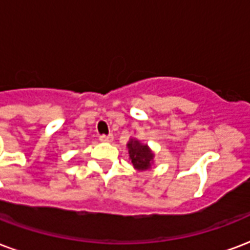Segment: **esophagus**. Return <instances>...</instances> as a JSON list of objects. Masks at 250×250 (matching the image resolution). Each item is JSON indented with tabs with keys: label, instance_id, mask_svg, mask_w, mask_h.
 Listing matches in <instances>:
<instances>
[{
	"label": "esophagus",
	"instance_id": "34e87169",
	"mask_svg": "<svg viewBox=\"0 0 250 250\" xmlns=\"http://www.w3.org/2000/svg\"><path fill=\"white\" fill-rule=\"evenodd\" d=\"M99 140H101L102 143H111L114 140V136L112 135H102Z\"/></svg>",
	"mask_w": 250,
	"mask_h": 250
}]
</instances>
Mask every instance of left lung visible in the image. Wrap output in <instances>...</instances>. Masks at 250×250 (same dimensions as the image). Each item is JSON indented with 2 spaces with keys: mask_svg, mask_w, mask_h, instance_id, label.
Listing matches in <instances>:
<instances>
[{
  "mask_svg": "<svg viewBox=\"0 0 250 250\" xmlns=\"http://www.w3.org/2000/svg\"><path fill=\"white\" fill-rule=\"evenodd\" d=\"M127 149H128V159L136 171H149L155 164V152L147 143H143L136 138H130L127 143Z\"/></svg>",
  "mask_w": 250,
  "mask_h": 250,
  "instance_id": "left-lung-1",
  "label": "left lung"
}]
</instances>
